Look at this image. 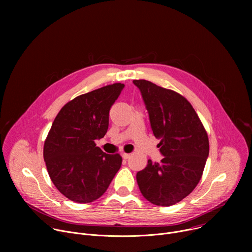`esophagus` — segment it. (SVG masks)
Instances as JSON below:
<instances>
[{
	"label": "esophagus",
	"mask_w": 252,
	"mask_h": 252,
	"mask_svg": "<svg viewBox=\"0 0 252 252\" xmlns=\"http://www.w3.org/2000/svg\"><path fill=\"white\" fill-rule=\"evenodd\" d=\"M122 157H123V158L124 159H127V158H129V154H126V153H124V154H122Z\"/></svg>",
	"instance_id": "1"
}]
</instances>
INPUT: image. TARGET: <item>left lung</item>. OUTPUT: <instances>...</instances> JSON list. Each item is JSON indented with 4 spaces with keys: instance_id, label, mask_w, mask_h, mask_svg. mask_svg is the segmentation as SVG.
<instances>
[{
    "instance_id": "left-lung-1",
    "label": "left lung",
    "mask_w": 252,
    "mask_h": 252,
    "mask_svg": "<svg viewBox=\"0 0 252 252\" xmlns=\"http://www.w3.org/2000/svg\"><path fill=\"white\" fill-rule=\"evenodd\" d=\"M133 84L140 91L163 156L159 163L149 159L147 167L136 173V182L150 202L170 206L199 183L209 154L208 136L185 96L146 80H134Z\"/></svg>"
}]
</instances>
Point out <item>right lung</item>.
<instances>
[{
	"mask_svg": "<svg viewBox=\"0 0 252 252\" xmlns=\"http://www.w3.org/2000/svg\"><path fill=\"white\" fill-rule=\"evenodd\" d=\"M125 85L113 84L81 94L56 117L44 145V159L53 184L71 201L100 197L122 165L119 154H104L94 140L104 136L109 115Z\"/></svg>",
	"mask_w": 252,
	"mask_h": 252,
	"instance_id": "obj_1",
	"label": "right lung"
}]
</instances>
